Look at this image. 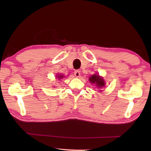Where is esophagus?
Here are the masks:
<instances>
[{"instance_id": "esophagus-1", "label": "esophagus", "mask_w": 151, "mask_h": 151, "mask_svg": "<svg viewBox=\"0 0 151 151\" xmlns=\"http://www.w3.org/2000/svg\"><path fill=\"white\" fill-rule=\"evenodd\" d=\"M74 75H75L76 77H79L80 75H81V73H80L79 70H75V73H74Z\"/></svg>"}]
</instances>
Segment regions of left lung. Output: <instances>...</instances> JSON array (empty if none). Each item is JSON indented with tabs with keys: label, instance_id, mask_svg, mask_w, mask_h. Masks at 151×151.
Instances as JSON below:
<instances>
[{
	"label": "left lung",
	"instance_id": "8db88e82",
	"mask_svg": "<svg viewBox=\"0 0 151 151\" xmlns=\"http://www.w3.org/2000/svg\"><path fill=\"white\" fill-rule=\"evenodd\" d=\"M89 81L91 84L96 85V86L99 89L104 87L105 82L103 78H102L101 76L98 75L97 74H95V75H92L91 77H89Z\"/></svg>",
	"mask_w": 151,
	"mask_h": 151
}]
</instances>
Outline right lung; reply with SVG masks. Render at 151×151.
Returning <instances> with one entry per match:
<instances>
[{"mask_svg": "<svg viewBox=\"0 0 151 151\" xmlns=\"http://www.w3.org/2000/svg\"><path fill=\"white\" fill-rule=\"evenodd\" d=\"M57 78L58 79H61V78H63V76L62 75H57Z\"/></svg>", "mask_w": 151, "mask_h": 151, "instance_id": "right-lung-1", "label": "right lung"}]
</instances>
